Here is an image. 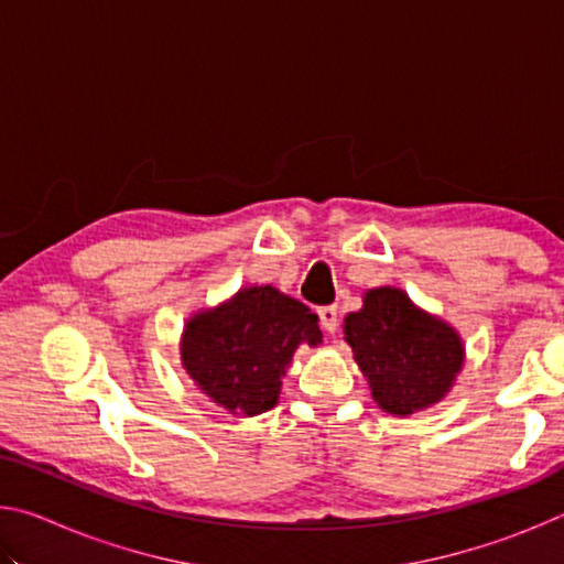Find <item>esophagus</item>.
Masks as SVG:
<instances>
[{
  "instance_id": "34e87169",
  "label": "esophagus",
  "mask_w": 564,
  "mask_h": 564,
  "mask_svg": "<svg viewBox=\"0 0 564 564\" xmlns=\"http://www.w3.org/2000/svg\"><path fill=\"white\" fill-rule=\"evenodd\" d=\"M318 318H321V328L326 333L338 330V308H336V305H323V308L318 311Z\"/></svg>"
}]
</instances>
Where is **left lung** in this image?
<instances>
[{
	"label": "left lung",
	"mask_w": 564,
	"mask_h": 564,
	"mask_svg": "<svg viewBox=\"0 0 564 564\" xmlns=\"http://www.w3.org/2000/svg\"><path fill=\"white\" fill-rule=\"evenodd\" d=\"M348 346L378 408L413 415L451 393L465 360L457 330L420 311L405 291L380 285L343 321Z\"/></svg>",
	"instance_id": "1"
}]
</instances>
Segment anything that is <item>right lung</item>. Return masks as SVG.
Here are the masks:
<instances>
[{"label":"right lung","instance_id":"1","mask_svg":"<svg viewBox=\"0 0 564 564\" xmlns=\"http://www.w3.org/2000/svg\"><path fill=\"white\" fill-rule=\"evenodd\" d=\"M301 343H323L316 313L273 285H251L188 318L181 366L212 403L253 417L279 403L281 378Z\"/></svg>","mask_w":564,"mask_h":564}]
</instances>
